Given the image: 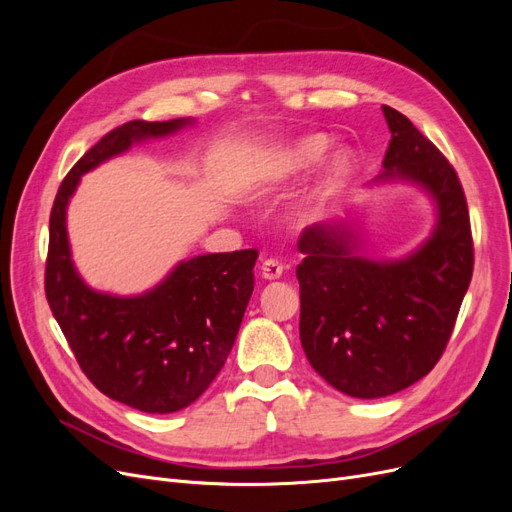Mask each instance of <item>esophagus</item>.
<instances>
[{"mask_svg":"<svg viewBox=\"0 0 512 512\" xmlns=\"http://www.w3.org/2000/svg\"><path fill=\"white\" fill-rule=\"evenodd\" d=\"M282 273H284V267H282V262H280V260H275V258H267L265 262H262V267H260V275L265 277V280H269V282H273V280H280Z\"/></svg>","mask_w":512,"mask_h":512,"instance_id":"obj_1","label":"esophagus"}]
</instances>
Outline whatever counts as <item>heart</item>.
I'll return each mask as SVG.
<instances>
[{
    "label": "heart",
    "instance_id": "heart-1",
    "mask_svg": "<svg viewBox=\"0 0 512 512\" xmlns=\"http://www.w3.org/2000/svg\"><path fill=\"white\" fill-rule=\"evenodd\" d=\"M331 147L333 143L324 134H305L290 143L260 151L245 173L243 192L250 198H267L288 188L320 166L329 156ZM356 168L359 164H356L350 149H339L333 153L324 164L316 192L297 211V218H294L297 228H309L322 218L331 198L356 175Z\"/></svg>",
    "mask_w": 512,
    "mask_h": 512
}]
</instances>
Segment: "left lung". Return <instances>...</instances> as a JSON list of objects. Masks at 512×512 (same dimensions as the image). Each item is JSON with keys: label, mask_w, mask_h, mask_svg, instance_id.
<instances>
[{"label": "left lung", "mask_w": 512, "mask_h": 512, "mask_svg": "<svg viewBox=\"0 0 512 512\" xmlns=\"http://www.w3.org/2000/svg\"><path fill=\"white\" fill-rule=\"evenodd\" d=\"M391 143L367 190L406 183L433 207L429 237L399 258L367 254L359 218L314 224L305 256L301 346L309 365L339 393L378 399L425 378L442 356L472 280L466 196L453 166L414 123L382 106Z\"/></svg>", "instance_id": "left-lung-1"}]
</instances>
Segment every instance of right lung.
<instances>
[{
  "label": "right lung",
  "instance_id": "obj_1",
  "mask_svg": "<svg viewBox=\"0 0 512 512\" xmlns=\"http://www.w3.org/2000/svg\"><path fill=\"white\" fill-rule=\"evenodd\" d=\"M196 119L130 121L108 132L59 185L51 211L46 301L85 376L119 404L149 414L188 408L220 374L254 290L256 250L179 260L141 294L91 288L76 269L68 205L81 177L134 145L173 136Z\"/></svg>",
  "mask_w": 512,
  "mask_h": 512
}]
</instances>
